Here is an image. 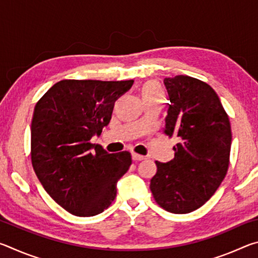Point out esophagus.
Segmentation results:
<instances>
[{
	"mask_svg": "<svg viewBox=\"0 0 258 258\" xmlns=\"http://www.w3.org/2000/svg\"><path fill=\"white\" fill-rule=\"evenodd\" d=\"M132 159L133 160H135V161H140V160H143V159H146V157L145 156H141V155H138V154H132Z\"/></svg>",
	"mask_w": 258,
	"mask_h": 258,
	"instance_id": "obj_1",
	"label": "esophagus"
}]
</instances>
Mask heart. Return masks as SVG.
<instances>
[{
  "label": "heart",
  "instance_id": "b5f03b06",
  "mask_svg": "<svg viewBox=\"0 0 258 258\" xmlns=\"http://www.w3.org/2000/svg\"><path fill=\"white\" fill-rule=\"evenodd\" d=\"M141 95L145 102L148 101H156V100H161L163 101L165 98V93L161 86L156 82H148L142 86Z\"/></svg>",
  "mask_w": 258,
  "mask_h": 258
}]
</instances>
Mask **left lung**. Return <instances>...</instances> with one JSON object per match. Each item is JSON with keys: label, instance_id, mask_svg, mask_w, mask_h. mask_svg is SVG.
<instances>
[{"label": "left lung", "instance_id": "obj_1", "mask_svg": "<svg viewBox=\"0 0 258 258\" xmlns=\"http://www.w3.org/2000/svg\"><path fill=\"white\" fill-rule=\"evenodd\" d=\"M168 92L165 133L175 135L174 159L156 161L150 190L160 207L186 214L207 202L229 168L232 134L229 117L211 86L178 75L164 80Z\"/></svg>", "mask_w": 258, "mask_h": 258}]
</instances>
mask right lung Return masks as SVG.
<instances>
[{"instance_id": "add662e5", "label": "right lung", "mask_w": 258, "mask_h": 258, "mask_svg": "<svg viewBox=\"0 0 258 258\" xmlns=\"http://www.w3.org/2000/svg\"><path fill=\"white\" fill-rule=\"evenodd\" d=\"M133 81L64 80L34 109L32 163L54 202L76 216H94L110 206L117 182L128 171V151L109 154L91 139L109 124L116 100Z\"/></svg>"}]
</instances>
